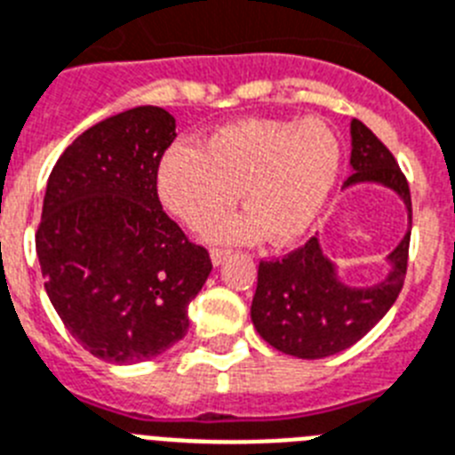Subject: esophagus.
Returning a JSON list of instances; mask_svg holds the SVG:
<instances>
[{
  "label": "esophagus",
  "instance_id": "obj_1",
  "mask_svg": "<svg viewBox=\"0 0 455 455\" xmlns=\"http://www.w3.org/2000/svg\"><path fill=\"white\" fill-rule=\"evenodd\" d=\"M228 258H230V251H228V248H212V262L216 267L223 265Z\"/></svg>",
  "mask_w": 455,
  "mask_h": 455
}]
</instances>
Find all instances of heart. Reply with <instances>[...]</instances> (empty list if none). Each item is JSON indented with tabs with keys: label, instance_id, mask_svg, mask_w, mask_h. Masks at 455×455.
Segmentation results:
<instances>
[{
	"label": "heart",
	"instance_id": "obj_1",
	"mask_svg": "<svg viewBox=\"0 0 455 455\" xmlns=\"http://www.w3.org/2000/svg\"><path fill=\"white\" fill-rule=\"evenodd\" d=\"M343 147L315 116L242 119L213 131L204 147L172 145L158 161L163 207L186 225L207 223L239 197L248 212L209 228L225 242H255L269 232L292 243L317 223L339 184Z\"/></svg>",
	"mask_w": 455,
	"mask_h": 455
}]
</instances>
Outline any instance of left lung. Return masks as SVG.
<instances>
[{
  "instance_id": "left-lung-1",
  "label": "left lung",
  "mask_w": 455,
  "mask_h": 455,
  "mask_svg": "<svg viewBox=\"0 0 455 455\" xmlns=\"http://www.w3.org/2000/svg\"><path fill=\"white\" fill-rule=\"evenodd\" d=\"M352 170L345 188L355 184H382L405 202L412 230V197L405 174L394 154L366 124L352 119ZM410 232L391 259L387 281L372 287H347L320 251L317 236L283 258L259 259L258 290L251 317L271 347L299 359H324L352 347L394 306L405 283Z\"/></svg>"
}]
</instances>
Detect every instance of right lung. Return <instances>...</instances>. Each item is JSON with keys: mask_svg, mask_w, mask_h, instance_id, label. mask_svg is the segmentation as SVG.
Returning a JSON list of instances; mask_svg holds the SVG:
<instances>
[{"mask_svg": "<svg viewBox=\"0 0 455 455\" xmlns=\"http://www.w3.org/2000/svg\"><path fill=\"white\" fill-rule=\"evenodd\" d=\"M174 128L163 108H131L77 135L50 172L36 230L45 292L73 339L110 363L180 343L212 271L158 200Z\"/></svg>", "mask_w": 455, "mask_h": 455, "instance_id": "right-lung-1", "label": "right lung"}]
</instances>
